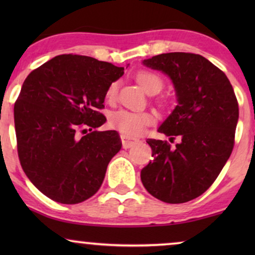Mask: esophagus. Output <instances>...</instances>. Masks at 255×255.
<instances>
[{"label":"esophagus","mask_w":255,"mask_h":255,"mask_svg":"<svg viewBox=\"0 0 255 255\" xmlns=\"http://www.w3.org/2000/svg\"><path fill=\"white\" fill-rule=\"evenodd\" d=\"M121 138H122V144H123L124 148H130L139 141V139L128 137V135H127V134H122Z\"/></svg>","instance_id":"obj_1"}]
</instances>
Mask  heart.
I'll return each mask as SVG.
<instances>
[{
	"label": "heart",
	"instance_id": "1",
	"mask_svg": "<svg viewBox=\"0 0 255 255\" xmlns=\"http://www.w3.org/2000/svg\"><path fill=\"white\" fill-rule=\"evenodd\" d=\"M139 85L145 92L156 94L161 90L163 82L162 79L154 72L142 71L135 75ZM120 81H113L106 90V99L108 102H114L117 99ZM155 118L147 111H132L120 109L115 111L109 117V125L115 130L123 132L127 135H138L145 130L148 125L154 123Z\"/></svg>",
	"mask_w": 255,
	"mask_h": 255
}]
</instances>
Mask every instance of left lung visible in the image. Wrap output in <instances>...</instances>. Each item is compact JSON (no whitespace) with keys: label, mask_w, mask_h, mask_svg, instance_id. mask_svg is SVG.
<instances>
[{"label":"left lung","mask_w":255,"mask_h":255,"mask_svg":"<svg viewBox=\"0 0 255 255\" xmlns=\"http://www.w3.org/2000/svg\"><path fill=\"white\" fill-rule=\"evenodd\" d=\"M144 65L166 73L175 86L179 104L158 131L180 142L146 140L153 159L141 169V182L160 201L184 203L211 187L231 155L238 101L225 73L200 54L163 53Z\"/></svg>","instance_id":"1"}]
</instances>
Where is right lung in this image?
Masks as SVG:
<instances>
[{"mask_svg": "<svg viewBox=\"0 0 255 255\" xmlns=\"http://www.w3.org/2000/svg\"><path fill=\"white\" fill-rule=\"evenodd\" d=\"M124 67L79 54H61L33 69L13 108L20 166L45 196L76 204L97 193L108 163L122 147L106 123V90Z\"/></svg>", "mask_w": 255, "mask_h": 255, "instance_id": "add662e5", "label": "right lung"}]
</instances>
